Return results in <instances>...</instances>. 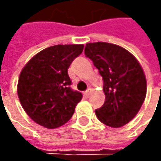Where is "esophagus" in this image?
Segmentation results:
<instances>
[{
  "mask_svg": "<svg viewBox=\"0 0 161 161\" xmlns=\"http://www.w3.org/2000/svg\"><path fill=\"white\" fill-rule=\"evenodd\" d=\"M91 92H92V90L91 89H89V90H87L85 92H84V96L85 97H89L90 96V94H91Z\"/></svg>",
  "mask_w": 161,
  "mask_h": 161,
  "instance_id": "esophagus-1",
  "label": "esophagus"
}]
</instances>
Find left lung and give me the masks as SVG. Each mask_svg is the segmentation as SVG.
Instances as JSON below:
<instances>
[{"instance_id": "8db88e82", "label": "left lung", "mask_w": 161, "mask_h": 161, "mask_svg": "<svg viewBox=\"0 0 161 161\" xmlns=\"http://www.w3.org/2000/svg\"><path fill=\"white\" fill-rule=\"evenodd\" d=\"M84 53L104 81L106 99L95 111L97 119L113 128L124 126L137 114L145 99L147 81L142 66L126 49L106 42L88 43Z\"/></svg>"}]
</instances>
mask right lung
Here are the masks:
<instances>
[{
  "mask_svg": "<svg viewBox=\"0 0 161 161\" xmlns=\"http://www.w3.org/2000/svg\"><path fill=\"white\" fill-rule=\"evenodd\" d=\"M83 45H56L30 59L19 74L17 87L22 108L36 124L48 129L71 119L82 94L73 91L68 68L83 51Z\"/></svg>",
  "mask_w": 161,
  "mask_h": 161,
  "instance_id": "add662e5",
  "label": "right lung"
}]
</instances>
